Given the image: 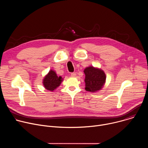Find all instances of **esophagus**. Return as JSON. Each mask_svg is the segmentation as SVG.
<instances>
[{"mask_svg": "<svg viewBox=\"0 0 148 148\" xmlns=\"http://www.w3.org/2000/svg\"><path fill=\"white\" fill-rule=\"evenodd\" d=\"M76 75H77V74H76L75 73H72L71 74V76L72 77H75Z\"/></svg>", "mask_w": 148, "mask_h": 148, "instance_id": "1", "label": "esophagus"}]
</instances>
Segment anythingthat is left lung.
I'll list each match as a JSON object with an SVG mask.
<instances>
[{"label": "left lung", "mask_w": 148, "mask_h": 148, "mask_svg": "<svg viewBox=\"0 0 148 148\" xmlns=\"http://www.w3.org/2000/svg\"><path fill=\"white\" fill-rule=\"evenodd\" d=\"M86 75V90L95 92L102 89L106 81V75L101 69L90 66L84 70Z\"/></svg>", "instance_id": "left-lung-1"}]
</instances>
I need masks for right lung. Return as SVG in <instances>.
Instances as JSON below:
<instances>
[{"label":"right lung","mask_w":148,"mask_h":148,"mask_svg":"<svg viewBox=\"0 0 148 148\" xmlns=\"http://www.w3.org/2000/svg\"><path fill=\"white\" fill-rule=\"evenodd\" d=\"M62 80V78L61 76L58 77L56 72L51 70L45 77L43 80V84L46 90L53 91L60 86Z\"/></svg>","instance_id":"1"}]
</instances>
